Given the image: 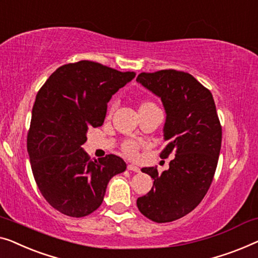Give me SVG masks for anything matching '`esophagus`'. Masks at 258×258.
I'll return each instance as SVG.
<instances>
[{"instance_id": "obj_1", "label": "esophagus", "mask_w": 258, "mask_h": 258, "mask_svg": "<svg viewBox=\"0 0 258 258\" xmlns=\"http://www.w3.org/2000/svg\"><path fill=\"white\" fill-rule=\"evenodd\" d=\"M128 170L129 171H134V172H140V171H141L140 167L136 166V165H134V164H129Z\"/></svg>"}]
</instances>
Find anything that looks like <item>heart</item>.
<instances>
[{"label":"heart","instance_id":"heart-1","mask_svg":"<svg viewBox=\"0 0 258 258\" xmlns=\"http://www.w3.org/2000/svg\"><path fill=\"white\" fill-rule=\"evenodd\" d=\"M155 106L152 102H149V101H144V102H141L140 107H138V109H143V108H148V107H152ZM137 144L134 143V142H126V143L123 144V151H124V154L128 156V157H136L137 155Z\"/></svg>","mask_w":258,"mask_h":258}]
</instances>
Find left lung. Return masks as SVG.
Wrapping results in <instances>:
<instances>
[{
	"mask_svg": "<svg viewBox=\"0 0 258 258\" xmlns=\"http://www.w3.org/2000/svg\"><path fill=\"white\" fill-rule=\"evenodd\" d=\"M136 81L162 100L167 144L160 157L175 156L163 173L157 167L142 169L154 186L138 198L137 207L152 221L171 222L192 212L206 196L218 165L222 129L212 93L191 74L163 70L138 74Z\"/></svg>",
	"mask_w": 258,
	"mask_h": 258,
	"instance_id": "1",
	"label": "left lung"
}]
</instances>
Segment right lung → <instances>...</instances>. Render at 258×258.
I'll return each instance as SVG.
<instances>
[{"label": "right lung", "instance_id": "add662e5", "mask_svg": "<svg viewBox=\"0 0 258 258\" xmlns=\"http://www.w3.org/2000/svg\"><path fill=\"white\" fill-rule=\"evenodd\" d=\"M135 76L81 60L59 67L39 89L28 152L40 193L62 214L83 218L98 210L108 182L125 171L118 156L92 160L81 145L88 129L102 125L111 96Z\"/></svg>", "mask_w": 258, "mask_h": 258}]
</instances>
